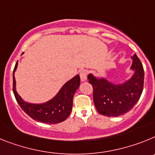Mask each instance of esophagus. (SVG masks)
Segmentation results:
<instances>
[{
	"instance_id": "1",
	"label": "esophagus",
	"mask_w": 155,
	"mask_h": 155,
	"mask_svg": "<svg viewBox=\"0 0 155 155\" xmlns=\"http://www.w3.org/2000/svg\"><path fill=\"white\" fill-rule=\"evenodd\" d=\"M87 73H88V71L86 69H83V70H81V71H80V72H79V76H80L81 81L84 82L87 80Z\"/></svg>"
}]
</instances>
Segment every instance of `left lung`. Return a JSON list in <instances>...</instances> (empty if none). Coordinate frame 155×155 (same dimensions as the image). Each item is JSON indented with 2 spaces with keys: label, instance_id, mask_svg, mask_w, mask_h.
Masks as SVG:
<instances>
[{
  "label": "left lung",
  "instance_id": "obj_1",
  "mask_svg": "<svg viewBox=\"0 0 155 155\" xmlns=\"http://www.w3.org/2000/svg\"><path fill=\"white\" fill-rule=\"evenodd\" d=\"M130 69L134 74L122 83H113L104 77L88 75L94 90V102L101 115L107 117L122 115L134 107L139 101L143 88L144 71L137 54L131 57Z\"/></svg>",
  "mask_w": 155,
  "mask_h": 155
}]
</instances>
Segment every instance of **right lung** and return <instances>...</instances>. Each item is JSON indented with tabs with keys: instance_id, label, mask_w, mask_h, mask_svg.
Returning <instances> with one entry per match:
<instances>
[{
	"instance_id": "1",
	"label": "right lung",
	"mask_w": 155,
	"mask_h": 155,
	"mask_svg": "<svg viewBox=\"0 0 155 155\" xmlns=\"http://www.w3.org/2000/svg\"><path fill=\"white\" fill-rule=\"evenodd\" d=\"M17 67L18 61L13 71V92L21 109L33 119L44 123L57 124L65 120L72 109L74 94L80 85L79 75L64 83L58 93L50 101L41 104H32L25 101L16 91L15 72Z\"/></svg>"
}]
</instances>
